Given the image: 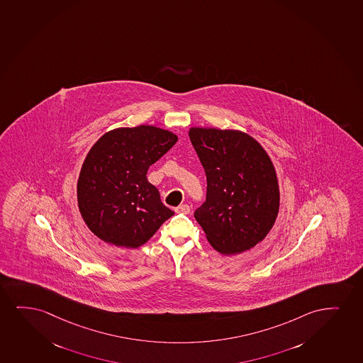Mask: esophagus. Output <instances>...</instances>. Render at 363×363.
<instances>
[{
    "label": "esophagus",
    "instance_id": "obj_1",
    "mask_svg": "<svg viewBox=\"0 0 363 363\" xmlns=\"http://www.w3.org/2000/svg\"><path fill=\"white\" fill-rule=\"evenodd\" d=\"M174 212L179 213V214H189L191 208H189V204H181V206L174 209Z\"/></svg>",
    "mask_w": 363,
    "mask_h": 363
}]
</instances>
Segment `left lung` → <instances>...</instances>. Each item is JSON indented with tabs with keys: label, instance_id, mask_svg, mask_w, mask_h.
<instances>
[{
	"label": "left lung",
	"instance_id": "obj_1",
	"mask_svg": "<svg viewBox=\"0 0 363 363\" xmlns=\"http://www.w3.org/2000/svg\"><path fill=\"white\" fill-rule=\"evenodd\" d=\"M189 139L207 174L206 202L194 218L220 254L254 247L279 208L276 171L264 147L238 130L192 128Z\"/></svg>",
	"mask_w": 363,
	"mask_h": 363
}]
</instances>
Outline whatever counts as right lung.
Returning a JSON list of instances; mask_svg holds the SVG:
<instances>
[{
  "label": "right lung",
  "mask_w": 363,
  "mask_h": 363,
  "mask_svg": "<svg viewBox=\"0 0 363 363\" xmlns=\"http://www.w3.org/2000/svg\"><path fill=\"white\" fill-rule=\"evenodd\" d=\"M176 142L172 133L151 125L118 128L99 138L77 181L79 209L94 235L135 249L174 216L146 174Z\"/></svg>",
  "instance_id": "1"
}]
</instances>
